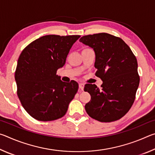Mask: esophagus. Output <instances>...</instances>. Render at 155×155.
Returning <instances> with one entry per match:
<instances>
[{
	"label": "esophagus",
	"mask_w": 155,
	"mask_h": 155,
	"mask_svg": "<svg viewBox=\"0 0 155 155\" xmlns=\"http://www.w3.org/2000/svg\"><path fill=\"white\" fill-rule=\"evenodd\" d=\"M79 88L81 89V90H83V89H84V84L83 83H79Z\"/></svg>",
	"instance_id": "1"
}]
</instances>
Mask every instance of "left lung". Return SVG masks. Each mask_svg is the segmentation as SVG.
Listing matches in <instances>:
<instances>
[{
	"label": "left lung",
	"instance_id": "1",
	"mask_svg": "<svg viewBox=\"0 0 155 155\" xmlns=\"http://www.w3.org/2000/svg\"><path fill=\"white\" fill-rule=\"evenodd\" d=\"M79 41L93 48L95 75L103 81L101 90L95 84L85 85L84 90L91 96L86 111L102 122L120 119L134 103L140 84L137 59L121 38L109 33L85 35Z\"/></svg>",
	"mask_w": 155,
	"mask_h": 155
}]
</instances>
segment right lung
I'll use <instances>...</instances> for the list:
<instances>
[{"label":"right lung","mask_w":155,"mask_h":155,"mask_svg":"<svg viewBox=\"0 0 155 155\" xmlns=\"http://www.w3.org/2000/svg\"><path fill=\"white\" fill-rule=\"evenodd\" d=\"M80 35H45L28 44L18 58L15 80L22 107L40 121L64 116L78 88L74 81L65 83L57 75L70 48Z\"/></svg>","instance_id":"right-lung-1"}]
</instances>
